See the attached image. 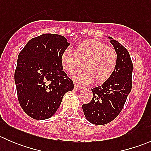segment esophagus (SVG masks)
I'll list each match as a JSON object with an SVG mask.
<instances>
[{
  "mask_svg": "<svg viewBox=\"0 0 151 151\" xmlns=\"http://www.w3.org/2000/svg\"><path fill=\"white\" fill-rule=\"evenodd\" d=\"M74 89L76 90V91H79V90H80V89H82V87L81 86H80V85H78L77 84H74Z\"/></svg>",
  "mask_w": 151,
  "mask_h": 151,
  "instance_id": "34e87169",
  "label": "esophagus"
}]
</instances>
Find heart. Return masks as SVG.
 I'll return each instance as SVG.
<instances>
[{"instance_id": "obj_1", "label": "heart", "mask_w": 151, "mask_h": 151, "mask_svg": "<svg viewBox=\"0 0 151 151\" xmlns=\"http://www.w3.org/2000/svg\"><path fill=\"white\" fill-rule=\"evenodd\" d=\"M117 63L115 48L95 39L82 42L74 52L64 50L60 55L62 68L70 75L81 70L84 64L86 70L74 76V80L83 84H89L94 80L98 83L106 81L113 74Z\"/></svg>"}]
</instances>
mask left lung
Segmentation results:
<instances>
[{"instance_id": "8db88e82", "label": "left lung", "mask_w": 151, "mask_h": 151, "mask_svg": "<svg viewBox=\"0 0 151 151\" xmlns=\"http://www.w3.org/2000/svg\"><path fill=\"white\" fill-rule=\"evenodd\" d=\"M108 38L118 55L116 68L110 78L91 90L92 100L83 105L86 119L96 125L106 124L119 115L132 87L133 64L129 52L119 42Z\"/></svg>"}]
</instances>
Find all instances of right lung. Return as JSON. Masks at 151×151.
I'll list each match as a JSON object with an SVG mask.
<instances>
[{
  "label": "right lung",
  "mask_w": 151,
  "mask_h": 151,
  "mask_svg": "<svg viewBox=\"0 0 151 151\" xmlns=\"http://www.w3.org/2000/svg\"><path fill=\"white\" fill-rule=\"evenodd\" d=\"M69 45L64 36L45 33L30 39L18 55L14 73L18 101L33 119L51 118L64 94L74 89L60 63Z\"/></svg>",
  "instance_id": "obj_1"
}]
</instances>
